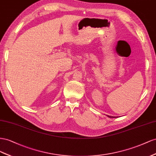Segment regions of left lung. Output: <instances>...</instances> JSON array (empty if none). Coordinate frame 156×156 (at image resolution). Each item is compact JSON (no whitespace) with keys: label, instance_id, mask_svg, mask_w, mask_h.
<instances>
[{"label":"left lung","instance_id":"left-lung-1","mask_svg":"<svg viewBox=\"0 0 156 156\" xmlns=\"http://www.w3.org/2000/svg\"><path fill=\"white\" fill-rule=\"evenodd\" d=\"M107 116H108V118H115V117H114V116H110V115H107Z\"/></svg>","mask_w":156,"mask_h":156}]
</instances>
